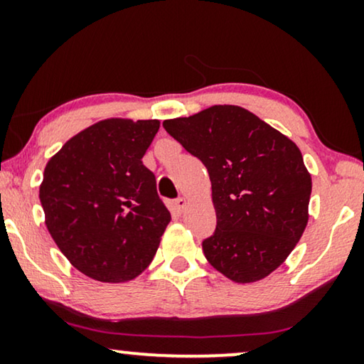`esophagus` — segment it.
Here are the masks:
<instances>
[{
	"label": "esophagus",
	"instance_id": "obj_1",
	"mask_svg": "<svg viewBox=\"0 0 364 364\" xmlns=\"http://www.w3.org/2000/svg\"><path fill=\"white\" fill-rule=\"evenodd\" d=\"M187 207V200L183 197H178L176 202H173V210L176 212H178V213H182L183 212V208Z\"/></svg>",
	"mask_w": 364,
	"mask_h": 364
}]
</instances>
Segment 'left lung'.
I'll use <instances>...</instances> for the list:
<instances>
[{
    "label": "left lung",
    "instance_id": "left-lung-1",
    "mask_svg": "<svg viewBox=\"0 0 364 364\" xmlns=\"http://www.w3.org/2000/svg\"><path fill=\"white\" fill-rule=\"evenodd\" d=\"M162 126L210 176L217 227L202 242L208 263L237 283L270 275L308 223L311 176L296 144L227 104Z\"/></svg>",
    "mask_w": 364,
    "mask_h": 364
}]
</instances>
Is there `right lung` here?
<instances>
[{"instance_id": "right-lung-1", "label": "right lung", "mask_w": 364, "mask_h": 364, "mask_svg": "<svg viewBox=\"0 0 364 364\" xmlns=\"http://www.w3.org/2000/svg\"><path fill=\"white\" fill-rule=\"evenodd\" d=\"M157 119H106L64 144L44 168L39 200L46 227L74 268L121 283L146 270L171 222L142 157Z\"/></svg>"}]
</instances>
